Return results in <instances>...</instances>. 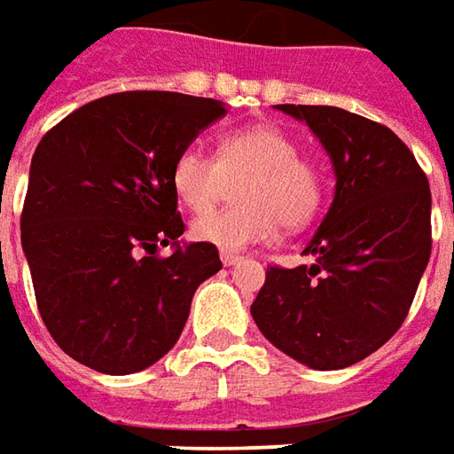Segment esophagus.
<instances>
[{
  "label": "esophagus",
  "instance_id": "esophagus-1",
  "mask_svg": "<svg viewBox=\"0 0 454 454\" xmlns=\"http://www.w3.org/2000/svg\"><path fill=\"white\" fill-rule=\"evenodd\" d=\"M221 261H223V266H236V263H241V256H236V254H226V251H221Z\"/></svg>",
  "mask_w": 454,
  "mask_h": 454
}]
</instances>
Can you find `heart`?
<instances>
[{"label": "heart", "mask_w": 454, "mask_h": 454, "mask_svg": "<svg viewBox=\"0 0 454 454\" xmlns=\"http://www.w3.org/2000/svg\"><path fill=\"white\" fill-rule=\"evenodd\" d=\"M239 208L206 213L191 223V236L226 254L269 241L278 223L301 228L321 206V173L299 155V143L276 125L231 130L218 143V158L196 145L180 150L173 163V191L193 213L208 211L223 196L228 178Z\"/></svg>", "instance_id": "heart-1"}]
</instances>
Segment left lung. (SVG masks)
I'll use <instances>...</instances> for the list:
<instances>
[{
    "mask_svg": "<svg viewBox=\"0 0 454 454\" xmlns=\"http://www.w3.org/2000/svg\"><path fill=\"white\" fill-rule=\"evenodd\" d=\"M306 122L334 170V200L306 243L311 263L266 271L251 317L309 369H344L402 326L432 251V196L410 148L332 105H276Z\"/></svg>",
    "mask_w": 454,
    "mask_h": 454,
    "instance_id": "obj_1",
    "label": "left lung"
}]
</instances>
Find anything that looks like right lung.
I'll list each match as a JSON object with an SVG mask.
<instances>
[{
  "label": "right lung",
  "instance_id": "right-lung-1",
  "mask_svg": "<svg viewBox=\"0 0 454 454\" xmlns=\"http://www.w3.org/2000/svg\"><path fill=\"white\" fill-rule=\"evenodd\" d=\"M226 105L180 92H118L74 110L29 165L22 251L59 349L102 374L170 352L218 248L185 243L173 163ZM160 245L171 256H154Z\"/></svg>",
  "mask_w": 454,
  "mask_h": 454
}]
</instances>
